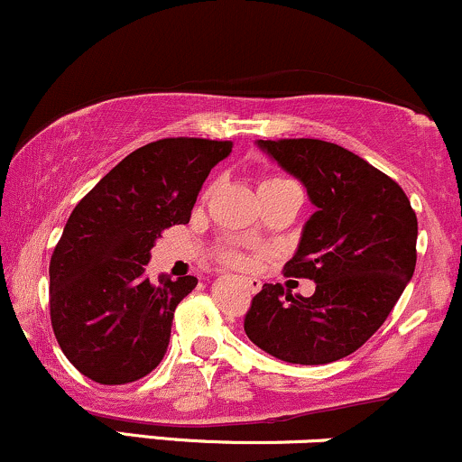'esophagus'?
Here are the masks:
<instances>
[{
  "mask_svg": "<svg viewBox=\"0 0 462 462\" xmlns=\"http://www.w3.org/2000/svg\"><path fill=\"white\" fill-rule=\"evenodd\" d=\"M245 284H247V289L252 291V293H258V291H261V286H263V282L258 278H247Z\"/></svg>",
  "mask_w": 462,
  "mask_h": 462,
  "instance_id": "esophagus-1",
  "label": "esophagus"
}]
</instances>
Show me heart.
Returning a JSON list of instances; mask_svg holds the SVG:
<instances>
[{"label":"heart","instance_id":"heart-1","mask_svg":"<svg viewBox=\"0 0 462 462\" xmlns=\"http://www.w3.org/2000/svg\"><path fill=\"white\" fill-rule=\"evenodd\" d=\"M280 182H289V180L280 178V176H272V178L264 180V182L261 184V189H263V187H272V184H280ZM219 258H221V261H224V263L232 264V267H241V264L245 263V258L241 256V252H236V249L232 247V245H221V247H219Z\"/></svg>","mask_w":462,"mask_h":462}]
</instances>
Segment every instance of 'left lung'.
I'll use <instances>...</instances> for the list:
<instances>
[{
	"label": "left lung",
	"instance_id": "obj_1",
	"mask_svg": "<svg viewBox=\"0 0 462 462\" xmlns=\"http://www.w3.org/2000/svg\"><path fill=\"white\" fill-rule=\"evenodd\" d=\"M306 187L317 210L284 275L315 282L310 298L263 284L245 315L254 346L293 365L356 352L383 326L412 278L417 215L395 180L346 147L319 139L258 141Z\"/></svg>",
	"mask_w": 462,
	"mask_h": 462
}]
</instances>
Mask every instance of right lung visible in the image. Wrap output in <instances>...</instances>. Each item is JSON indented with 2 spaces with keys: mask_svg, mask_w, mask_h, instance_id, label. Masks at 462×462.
<instances>
[{
  "mask_svg": "<svg viewBox=\"0 0 462 462\" xmlns=\"http://www.w3.org/2000/svg\"><path fill=\"white\" fill-rule=\"evenodd\" d=\"M230 141L161 139L110 169L79 199L50 263L56 341L79 374L128 384L158 367L193 275L150 282L145 264L164 227L189 224L201 184Z\"/></svg>",
  "mask_w": 462,
  "mask_h": 462,
  "instance_id": "obj_1",
  "label": "right lung"
}]
</instances>
